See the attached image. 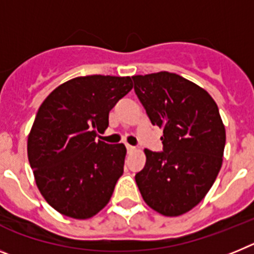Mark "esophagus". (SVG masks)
<instances>
[{"instance_id": "1", "label": "esophagus", "mask_w": 254, "mask_h": 254, "mask_svg": "<svg viewBox=\"0 0 254 254\" xmlns=\"http://www.w3.org/2000/svg\"><path fill=\"white\" fill-rule=\"evenodd\" d=\"M126 147H127V151H128V152H132V151H134V150H136V147L132 146V145H129V143H126Z\"/></svg>"}]
</instances>
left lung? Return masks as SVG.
Instances as JSON below:
<instances>
[{
    "mask_svg": "<svg viewBox=\"0 0 254 254\" xmlns=\"http://www.w3.org/2000/svg\"><path fill=\"white\" fill-rule=\"evenodd\" d=\"M134 91L164 151L145 149L146 164L134 177L143 201L164 216H181L207 194L223 165L225 126L212 96L187 78L161 71L132 76Z\"/></svg>",
    "mask_w": 254,
    "mask_h": 254,
    "instance_id": "8db88e82",
    "label": "left lung"
}]
</instances>
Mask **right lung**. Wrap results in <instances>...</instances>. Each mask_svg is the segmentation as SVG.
<instances>
[{
    "instance_id": "1",
    "label": "right lung",
    "mask_w": 254,
    "mask_h": 254,
    "mask_svg": "<svg viewBox=\"0 0 254 254\" xmlns=\"http://www.w3.org/2000/svg\"><path fill=\"white\" fill-rule=\"evenodd\" d=\"M131 89L129 76H80L56 87L38 109L28 136L29 163L39 192L60 214L86 220L109 202L127 150L95 137Z\"/></svg>"
}]
</instances>
